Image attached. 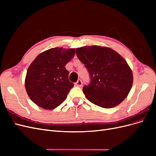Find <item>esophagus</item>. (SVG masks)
Segmentation results:
<instances>
[{"label":"esophagus","mask_w":156,"mask_h":156,"mask_svg":"<svg viewBox=\"0 0 156 156\" xmlns=\"http://www.w3.org/2000/svg\"><path fill=\"white\" fill-rule=\"evenodd\" d=\"M75 85H76L77 87H81L82 85H83V83H82V81L81 80H78V81L75 83Z\"/></svg>","instance_id":"esophagus-1"}]
</instances>
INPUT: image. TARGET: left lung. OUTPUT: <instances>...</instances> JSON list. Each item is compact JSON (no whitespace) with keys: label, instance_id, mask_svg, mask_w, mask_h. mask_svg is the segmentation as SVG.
I'll use <instances>...</instances> for the list:
<instances>
[{"label":"left lung","instance_id":"obj_1","mask_svg":"<svg viewBox=\"0 0 156 156\" xmlns=\"http://www.w3.org/2000/svg\"><path fill=\"white\" fill-rule=\"evenodd\" d=\"M76 54L90 77V83L83 88L90 101L108 108L125 100L132 87L133 76L120 55L109 48L98 45L77 48Z\"/></svg>","mask_w":156,"mask_h":156}]
</instances>
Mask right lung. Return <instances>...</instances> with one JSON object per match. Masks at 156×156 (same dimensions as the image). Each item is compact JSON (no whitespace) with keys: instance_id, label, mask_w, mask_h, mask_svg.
Instances as JSON below:
<instances>
[{"instance_id":"obj_1","label":"right lung","mask_w":156,"mask_h":156,"mask_svg":"<svg viewBox=\"0 0 156 156\" xmlns=\"http://www.w3.org/2000/svg\"><path fill=\"white\" fill-rule=\"evenodd\" d=\"M75 53V49L51 48L37 55L30 64L25 86L28 96L37 106L51 110L66 99L74 84L69 81L65 66Z\"/></svg>"}]
</instances>
